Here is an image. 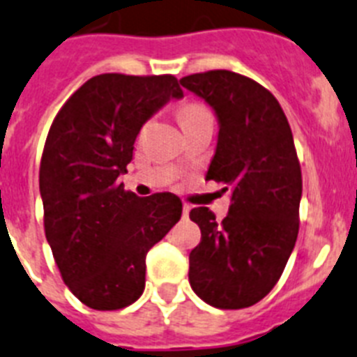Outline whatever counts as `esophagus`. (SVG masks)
Listing matches in <instances>:
<instances>
[{"label":"esophagus","instance_id":"1","mask_svg":"<svg viewBox=\"0 0 357 357\" xmlns=\"http://www.w3.org/2000/svg\"><path fill=\"white\" fill-rule=\"evenodd\" d=\"M188 212H190V206L183 205V218H188Z\"/></svg>","mask_w":357,"mask_h":357}]
</instances>
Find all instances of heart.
<instances>
[{"mask_svg": "<svg viewBox=\"0 0 357 357\" xmlns=\"http://www.w3.org/2000/svg\"><path fill=\"white\" fill-rule=\"evenodd\" d=\"M205 114H211V112H208L203 105L187 103L179 109V121H181V125H183V123L194 121V119L202 118V116H205Z\"/></svg>", "mask_w": 357, "mask_h": 357, "instance_id": "b5f03b06", "label": "heart"}]
</instances>
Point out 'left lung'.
I'll list each match as a JSON object with an SVG mask.
<instances>
[{
  "label": "left lung",
  "mask_w": 357,
  "mask_h": 357,
  "mask_svg": "<svg viewBox=\"0 0 357 357\" xmlns=\"http://www.w3.org/2000/svg\"><path fill=\"white\" fill-rule=\"evenodd\" d=\"M179 83L218 116L206 179L230 190L221 223L206 206L190 211L202 241L188 256V281L212 307L247 308L274 289L298 239L303 181L292 130L278 100L250 77L208 70Z\"/></svg>",
  "instance_id": "left-lung-1"
}]
</instances>
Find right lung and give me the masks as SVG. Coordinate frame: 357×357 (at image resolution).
I'll use <instances>...</instances> for the list:
<instances>
[{
  "label": "right lung",
  "instance_id": "add662e5",
  "mask_svg": "<svg viewBox=\"0 0 357 357\" xmlns=\"http://www.w3.org/2000/svg\"><path fill=\"white\" fill-rule=\"evenodd\" d=\"M181 96L170 74H100L54 118L40 165L45 236L65 285L94 310L143 294L146 252L181 218L178 196L137 197L118 181L146 119Z\"/></svg>",
  "mask_w": 357,
  "mask_h": 357
}]
</instances>
